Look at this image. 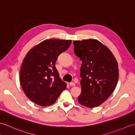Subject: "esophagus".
I'll use <instances>...</instances> for the list:
<instances>
[{
    "label": "esophagus",
    "instance_id": "obj_1",
    "mask_svg": "<svg viewBox=\"0 0 135 135\" xmlns=\"http://www.w3.org/2000/svg\"><path fill=\"white\" fill-rule=\"evenodd\" d=\"M70 86H74L75 85V84L74 82H70Z\"/></svg>",
    "mask_w": 135,
    "mask_h": 135
}]
</instances>
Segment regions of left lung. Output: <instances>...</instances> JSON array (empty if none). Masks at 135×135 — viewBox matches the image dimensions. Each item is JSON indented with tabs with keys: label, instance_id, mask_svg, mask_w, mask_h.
Returning a JSON list of instances; mask_svg holds the SVG:
<instances>
[{
	"label": "left lung",
	"instance_id": "obj_1",
	"mask_svg": "<svg viewBox=\"0 0 135 135\" xmlns=\"http://www.w3.org/2000/svg\"><path fill=\"white\" fill-rule=\"evenodd\" d=\"M74 51L82 61V92L78 102L87 107L102 104L115 89L118 81V64L110 49L96 39L74 41Z\"/></svg>",
	"mask_w": 135,
	"mask_h": 135
}]
</instances>
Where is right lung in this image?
I'll return each instance as SVG.
<instances>
[{"label": "right lung", "mask_w": 135, "mask_h": 135, "mask_svg": "<svg viewBox=\"0 0 135 135\" xmlns=\"http://www.w3.org/2000/svg\"><path fill=\"white\" fill-rule=\"evenodd\" d=\"M71 40L46 39L29 50L22 61L20 81L28 99L41 106L53 104L67 84L59 76L57 57L70 46Z\"/></svg>", "instance_id": "obj_1"}]
</instances>
